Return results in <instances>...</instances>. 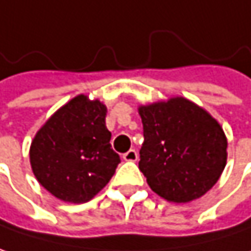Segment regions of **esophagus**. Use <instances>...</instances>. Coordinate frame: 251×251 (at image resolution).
Masks as SVG:
<instances>
[{
	"instance_id": "obj_1",
	"label": "esophagus",
	"mask_w": 251,
	"mask_h": 251,
	"mask_svg": "<svg viewBox=\"0 0 251 251\" xmlns=\"http://www.w3.org/2000/svg\"><path fill=\"white\" fill-rule=\"evenodd\" d=\"M124 159L127 162H135L138 159V152L135 149H129L126 153H124Z\"/></svg>"
}]
</instances>
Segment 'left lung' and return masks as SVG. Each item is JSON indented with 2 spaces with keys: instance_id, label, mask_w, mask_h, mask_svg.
<instances>
[{
  "instance_id": "obj_1",
  "label": "left lung",
  "mask_w": 251,
  "mask_h": 251,
  "mask_svg": "<svg viewBox=\"0 0 251 251\" xmlns=\"http://www.w3.org/2000/svg\"><path fill=\"white\" fill-rule=\"evenodd\" d=\"M144 144L139 170L153 193L190 202L213 188L227 162L223 127L184 98L141 106Z\"/></svg>"
}]
</instances>
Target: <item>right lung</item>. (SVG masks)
Returning <instances> with one entry per match:
<instances>
[{
    "label": "right lung",
    "instance_id": "1",
    "mask_svg": "<svg viewBox=\"0 0 251 251\" xmlns=\"http://www.w3.org/2000/svg\"><path fill=\"white\" fill-rule=\"evenodd\" d=\"M106 106L79 95L41 126L30 148L37 181L66 202H87L121 162L106 127Z\"/></svg>",
    "mask_w": 251,
    "mask_h": 251
}]
</instances>
